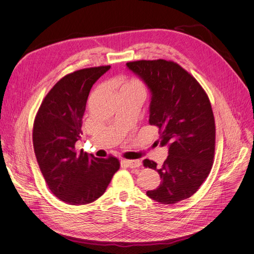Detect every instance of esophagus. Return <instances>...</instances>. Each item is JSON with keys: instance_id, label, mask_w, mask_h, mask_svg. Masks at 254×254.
<instances>
[{"instance_id": "esophagus-1", "label": "esophagus", "mask_w": 254, "mask_h": 254, "mask_svg": "<svg viewBox=\"0 0 254 254\" xmlns=\"http://www.w3.org/2000/svg\"><path fill=\"white\" fill-rule=\"evenodd\" d=\"M123 163H125L130 168H135L141 165L140 160H123Z\"/></svg>"}]
</instances>
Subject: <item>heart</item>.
Returning a JSON list of instances; mask_svg holds the SVG:
<instances>
[{"mask_svg":"<svg viewBox=\"0 0 254 254\" xmlns=\"http://www.w3.org/2000/svg\"><path fill=\"white\" fill-rule=\"evenodd\" d=\"M121 90L135 91V92H139V93H141L142 95H144V92H145V88L143 86V83L139 80H135V79L125 81L124 83L122 84Z\"/></svg>","mask_w":254,"mask_h":254,"instance_id":"heart-1","label":"heart"}]
</instances>
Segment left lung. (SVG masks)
<instances>
[{
	"label": "left lung",
	"instance_id": "obj_1",
	"mask_svg": "<svg viewBox=\"0 0 254 254\" xmlns=\"http://www.w3.org/2000/svg\"><path fill=\"white\" fill-rule=\"evenodd\" d=\"M150 91L149 124L159 128L167 146L164 163L145 159V167L161 177L147 196L174 204L194 195L209 176L215 152V121L210 99L199 82L174 61L139 60L126 64Z\"/></svg>",
	"mask_w": 254,
	"mask_h": 254
}]
</instances>
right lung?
I'll list each match as a JSON object with an SVG mask.
<instances>
[{"instance_id": "1", "label": "right lung", "mask_w": 254, "mask_h": 254, "mask_svg": "<svg viewBox=\"0 0 254 254\" xmlns=\"http://www.w3.org/2000/svg\"><path fill=\"white\" fill-rule=\"evenodd\" d=\"M110 65L82 68L65 75L44 97L33 129L34 150L52 193L72 205L101 197L119 171L120 161L95 158L75 149L92 86Z\"/></svg>"}]
</instances>
